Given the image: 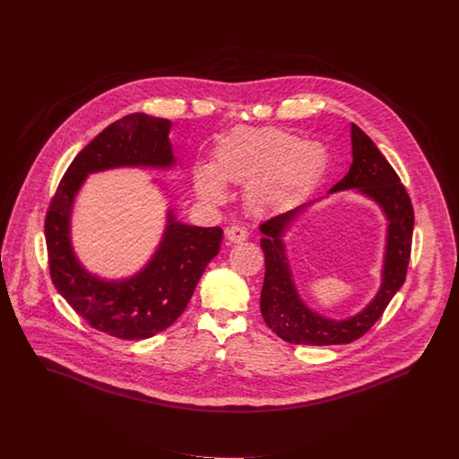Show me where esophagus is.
<instances>
[{
	"mask_svg": "<svg viewBox=\"0 0 459 459\" xmlns=\"http://www.w3.org/2000/svg\"><path fill=\"white\" fill-rule=\"evenodd\" d=\"M225 238H227L229 243H244L247 239V232H246V229L239 227V225H232L225 230Z\"/></svg>",
	"mask_w": 459,
	"mask_h": 459,
	"instance_id": "obj_1",
	"label": "esophagus"
}]
</instances>
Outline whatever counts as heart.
Listing matches in <instances>:
<instances>
[{
	"label": "heart",
	"instance_id": "heart-1",
	"mask_svg": "<svg viewBox=\"0 0 459 459\" xmlns=\"http://www.w3.org/2000/svg\"><path fill=\"white\" fill-rule=\"evenodd\" d=\"M327 166V151L319 142L282 130H239L215 152L213 164H197L194 189L210 203L225 199L223 184H246L244 201L255 213L279 210L310 189Z\"/></svg>",
	"mask_w": 459,
	"mask_h": 459
}]
</instances>
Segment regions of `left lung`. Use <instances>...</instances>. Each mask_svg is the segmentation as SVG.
I'll list each match as a JSON object with an SVG mask.
<instances>
[{"label":"left lung","mask_w":459,"mask_h":459,"mask_svg":"<svg viewBox=\"0 0 459 459\" xmlns=\"http://www.w3.org/2000/svg\"><path fill=\"white\" fill-rule=\"evenodd\" d=\"M351 164L349 173L331 187L327 195L355 190L375 201L386 220V239L381 284L375 298L347 319H329L312 310L298 293L286 255L284 236L307 208L321 199L299 204L260 225L265 253V279L260 297L264 321L284 342L295 345H345L360 338L381 317L383 310L404 284L411 255L414 212L399 175L379 152L375 142L351 123Z\"/></svg>","instance_id":"1"}]
</instances>
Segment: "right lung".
Here are the masks:
<instances>
[{
    "label": "right lung",
    "mask_w": 459,
    "mask_h": 459,
    "mask_svg": "<svg viewBox=\"0 0 459 459\" xmlns=\"http://www.w3.org/2000/svg\"><path fill=\"white\" fill-rule=\"evenodd\" d=\"M171 121L135 112L108 125L71 162L50 203L45 238L56 291L93 329L121 340H145L186 310L221 244L220 227H195L166 213L161 243L134 275L104 279L82 267L71 239L73 204L88 175L114 168H175Z\"/></svg>",
    "instance_id": "right-lung-1"
}]
</instances>
